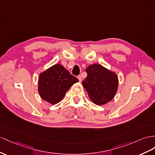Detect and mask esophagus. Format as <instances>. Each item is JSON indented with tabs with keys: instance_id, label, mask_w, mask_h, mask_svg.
Masks as SVG:
<instances>
[{
	"instance_id": "1",
	"label": "esophagus",
	"mask_w": 155,
	"mask_h": 155,
	"mask_svg": "<svg viewBox=\"0 0 155 155\" xmlns=\"http://www.w3.org/2000/svg\"><path fill=\"white\" fill-rule=\"evenodd\" d=\"M78 81H80V82H82V76L81 75H78Z\"/></svg>"
}]
</instances>
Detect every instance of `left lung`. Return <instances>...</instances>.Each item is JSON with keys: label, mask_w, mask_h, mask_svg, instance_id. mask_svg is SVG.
I'll use <instances>...</instances> for the list:
<instances>
[{"label": "left lung", "mask_w": 155, "mask_h": 155, "mask_svg": "<svg viewBox=\"0 0 155 155\" xmlns=\"http://www.w3.org/2000/svg\"><path fill=\"white\" fill-rule=\"evenodd\" d=\"M87 77L82 82L88 93V96L95 104L104 105L115 96L118 86L115 73L100 64H93L87 67Z\"/></svg>", "instance_id": "obj_1"}]
</instances>
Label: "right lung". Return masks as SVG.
<instances>
[{"label": "right lung", "mask_w": 155, "mask_h": 155, "mask_svg": "<svg viewBox=\"0 0 155 155\" xmlns=\"http://www.w3.org/2000/svg\"><path fill=\"white\" fill-rule=\"evenodd\" d=\"M78 79L60 64H55L39 75L38 89L40 96L51 104L61 101L71 86Z\"/></svg>", "instance_id": "add662e5"}]
</instances>
